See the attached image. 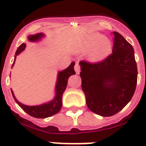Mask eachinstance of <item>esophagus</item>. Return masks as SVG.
<instances>
[{
    "label": "esophagus",
    "instance_id": "1",
    "mask_svg": "<svg viewBox=\"0 0 146 146\" xmlns=\"http://www.w3.org/2000/svg\"><path fill=\"white\" fill-rule=\"evenodd\" d=\"M75 71L76 72V74H79L80 73V66L78 64V63H76L75 65Z\"/></svg>",
    "mask_w": 146,
    "mask_h": 146
}]
</instances>
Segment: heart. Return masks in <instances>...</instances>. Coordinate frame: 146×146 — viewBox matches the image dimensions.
I'll use <instances>...</instances> for the list:
<instances>
[{"mask_svg": "<svg viewBox=\"0 0 146 146\" xmlns=\"http://www.w3.org/2000/svg\"><path fill=\"white\" fill-rule=\"evenodd\" d=\"M89 58L92 61H100L108 56L111 52V42L100 33H92L82 40L80 48L82 51L91 49Z\"/></svg>", "mask_w": 146, "mask_h": 146, "instance_id": "obj_1", "label": "heart"}]
</instances>
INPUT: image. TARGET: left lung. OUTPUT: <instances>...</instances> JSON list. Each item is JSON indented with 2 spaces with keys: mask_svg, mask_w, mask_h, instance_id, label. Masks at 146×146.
Here are the masks:
<instances>
[{
  "mask_svg": "<svg viewBox=\"0 0 146 146\" xmlns=\"http://www.w3.org/2000/svg\"><path fill=\"white\" fill-rule=\"evenodd\" d=\"M112 53L97 64L79 62L82 90L89 109L101 116H111L130 102L136 89L137 64L132 45L113 32Z\"/></svg>",
  "mask_w": 146,
  "mask_h": 146,
  "instance_id": "obj_1",
  "label": "left lung"
}]
</instances>
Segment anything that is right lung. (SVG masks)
<instances>
[{
	"label": "right lung",
	"instance_id": "right-lung-1",
	"mask_svg": "<svg viewBox=\"0 0 146 146\" xmlns=\"http://www.w3.org/2000/svg\"><path fill=\"white\" fill-rule=\"evenodd\" d=\"M45 37V34L38 33V34H35V35H29L27 37V39H28L29 42H37L41 41L42 38H44ZM25 48V43H23L19 46V48H17V50L15 52V59H14V62L12 64V68L15 64L16 56L20 54L22 52L24 51ZM75 64V62H72L71 64L69 65V67H68L66 69L58 71L56 82V86H55V96L53 99L50 101L45 102V103L39 104V105H33V106L26 105V104H22L21 102H19L15 98L13 90H11L14 100L23 111L27 112L28 115H30L31 116H33V117L44 119V118L49 117V116H52L53 115L58 113L62 107V96H63V94L64 92L65 89L67 87L68 78L71 75H75V71L74 70Z\"/></svg>",
	"mask_w": 146,
	"mask_h": 146
}]
</instances>
